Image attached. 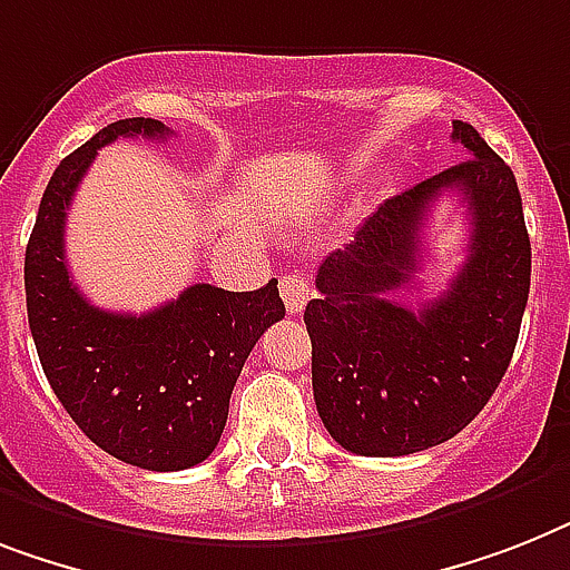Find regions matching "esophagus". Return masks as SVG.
I'll return each mask as SVG.
<instances>
[{"instance_id":"obj_1","label":"esophagus","mask_w":570,"mask_h":570,"mask_svg":"<svg viewBox=\"0 0 570 570\" xmlns=\"http://www.w3.org/2000/svg\"><path fill=\"white\" fill-rule=\"evenodd\" d=\"M279 291H282V299H285V308H288V314H299L305 308V303H308L312 285H308L305 274L294 271V274L282 276Z\"/></svg>"}]
</instances>
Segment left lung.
<instances>
[{
  "mask_svg": "<svg viewBox=\"0 0 570 570\" xmlns=\"http://www.w3.org/2000/svg\"><path fill=\"white\" fill-rule=\"evenodd\" d=\"M451 139L472 157L390 197L317 271L305 305L317 413L337 445L402 458L460 434L510 366L530 294V235L515 174L465 121ZM454 190L473 220L470 256L420 309L389 294L421 264V227Z\"/></svg>",
  "mask_w": 570,
  "mask_h": 570,
  "instance_id": "left-lung-1",
  "label": "left lung"
}]
</instances>
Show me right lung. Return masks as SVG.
<instances>
[{"label": "right lung", "instance_id": "1", "mask_svg": "<svg viewBox=\"0 0 570 570\" xmlns=\"http://www.w3.org/2000/svg\"><path fill=\"white\" fill-rule=\"evenodd\" d=\"M168 134L157 119H121L72 150L42 191L26 247L28 326L55 396L98 449L150 472H180L209 458L244 361L285 317L276 279L242 294L191 285L148 314L101 312L78 291L63 229L89 163L119 136Z\"/></svg>", "mask_w": 570, "mask_h": 570}]
</instances>
